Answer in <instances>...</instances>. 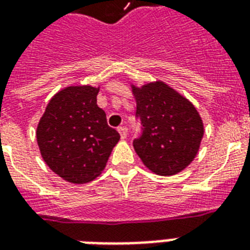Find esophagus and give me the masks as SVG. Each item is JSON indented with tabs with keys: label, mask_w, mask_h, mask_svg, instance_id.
Returning a JSON list of instances; mask_svg holds the SVG:
<instances>
[{
	"label": "esophagus",
	"mask_w": 250,
	"mask_h": 250,
	"mask_svg": "<svg viewBox=\"0 0 250 250\" xmlns=\"http://www.w3.org/2000/svg\"><path fill=\"white\" fill-rule=\"evenodd\" d=\"M118 131H119V135H121L122 140L127 139V129H125V127H118Z\"/></svg>",
	"instance_id": "1"
}]
</instances>
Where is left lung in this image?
<instances>
[{"instance_id": "8db88e82", "label": "left lung", "mask_w": 250, "mask_h": 250, "mask_svg": "<svg viewBox=\"0 0 250 250\" xmlns=\"http://www.w3.org/2000/svg\"><path fill=\"white\" fill-rule=\"evenodd\" d=\"M136 118L141 135L133 148L149 170L175 175L193 161L204 136L201 117L192 104L176 90L156 82L136 88Z\"/></svg>"}]
</instances>
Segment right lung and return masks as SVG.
Segmentation results:
<instances>
[{"instance_id": "add662e5", "label": "right lung", "mask_w": 250, "mask_h": 250, "mask_svg": "<svg viewBox=\"0 0 250 250\" xmlns=\"http://www.w3.org/2000/svg\"><path fill=\"white\" fill-rule=\"evenodd\" d=\"M98 88L67 86L46 106L37 125V144L45 164L74 184L101 174L121 136L97 106Z\"/></svg>"}]
</instances>
